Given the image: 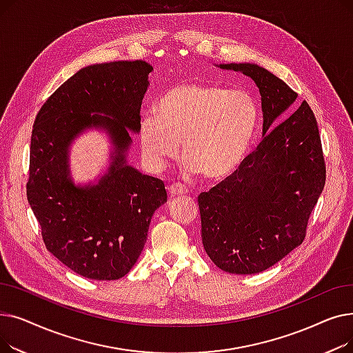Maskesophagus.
<instances>
[{"mask_svg": "<svg viewBox=\"0 0 353 353\" xmlns=\"http://www.w3.org/2000/svg\"><path fill=\"white\" fill-rule=\"evenodd\" d=\"M167 192H169L170 197H176V196L186 194V193H188V189L180 186V184H172V186L167 188Z\"/></svg>", "mask_w": 353, "mask_h": 353, "instance_id": "34e87169", "label": "esophagus"}]
</instances>
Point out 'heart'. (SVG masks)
Masks as SVG:
<instances>
[{"mask_svg": "<svg viewBox=\"0 0 353 353\" xmlns=\"http://www.w3.org/2000/svg\"><path fill=\"white\" fill-rule=\"evenodd\" d=\"M257 101L248 91L188 81L167 90L139 124L143 159L153 172L163 170L179 153L183 170L209 181L233 174L253 144Z\"/></svg>", "mask_w": 353, "mask_h": 353, "instance_id": "obj_1", "label": "heart"}]
</instances>
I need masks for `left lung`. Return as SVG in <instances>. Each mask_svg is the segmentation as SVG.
<instances>
[{
  "mask_svg": "<svg viewBox=\"0 0 353 353\" xmlns=\"http://www.w3.org/2000/svg\"><path fill=\"white\" fill-rule=\"evenodd\" d=\"M217 67L243 72L256 83L262 97L263 140L233 174L199 196L201 242L219 269L253 274L302 245L309 216L325 188L322 143L306 101L279 122L298 99L279 77L252 63Z\"/></svg>",
  "mask_w": 353,
  "mask_h": 353,
  "instance_id": "obj_1",
  "label": "left lung"
}]
</instances>
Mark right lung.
Segmentation results:
<instances>
[{"label": "right lung", "mask_w": 353, "mask_h": 353, "mask_svg": "<svg viewBox=\"0 0 353 353\" xmlns=\"http://www.w3.org/2000/svg\"><path fill=\"white\" fill-rule=\"evenodd\" d=\"M153 67L141 60L92 64L55 90L35 117L27 197L48 252L92 281H116L137 262L164 183L127 163L130 132L139 133L141 101ZM88 128L104 129L108 172L76 185L69 145Z\"/></svg>", "instance_id": "add662e5"}]
</instances>
